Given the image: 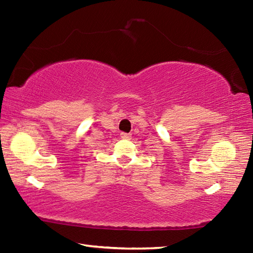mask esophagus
Returning <instances> with one entry per match:
<instances>
[{
	"instance_id": "esophagus-1",
	"label": "esophagus",
	"mask_w": 253,
	"mask_h": 253,
	"mask_svg": "<svg viewBox=\"0 0 253 253\" xmlns=\"http://www.w3.org/2000/svg\"><path fill=\"white\" fill-rule=\"evenodd\" d=\"M121 137L123 139H127V140H129L130 138H131V134H127V132H122L121 134Z\"/></svg>"
}]
</instances>
